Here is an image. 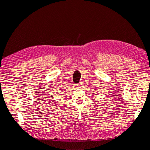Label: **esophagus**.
<instances>
[{
    "instance_id": "1",
    "label": "esophagus",
    "mask_w": 150,
    "mask_h": 150,
    "mask_svg": "<svg viewBox=\"0 0 150 150\" xmlns=\"http://www.w3.org/2000/svg\"><path fill=\"white\" fill-rule=\"evenodd\" d=\"M75 86H76V87L77 88H79L81 87V84H75Z\"/></svg>"
}]
</instances>
